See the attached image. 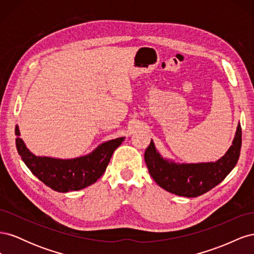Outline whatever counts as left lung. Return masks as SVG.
<instances>
[{
	"mask_svg": "<svg viewBox=\"0 0 254 254\" xmlns=\"http://www.w3.org/2000/svg\"><path fill=\"white\" fill-rule=\"evenodd\" d=\"M242 127L238 124L231 147L216 162L177 164L168 162L159 155L153 142L145 150L144 159L148 172L159 186L170 193L183 197H197L224 180L240 158Z\"/></svg>",
	"mask_w": 254,
	"mask_h": 254,
	"instance_id": "1",
	"label": "left lung"
}]
</instances>
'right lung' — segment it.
<instances>
[{
  "label": "right lung",
  "mask_w": 254,
  "mask_h": 254,
  "mask_svg": "<svg viewBox=\"0 0 254 254\" xmlns=\"http://www.w3.org/2000/svg\"><path fill=\"white\" fill-rule=\"evenodd\" d=\"M16 135L18 152L29 171L45 186L60 193L78 190L95 183L105 173L113 151L125 140V137H118L99 145L88 156L63 160L33 155L19 137L18 126Z\"/></svg>",
  "instance_id": "add662e5"
}]
</instances>
